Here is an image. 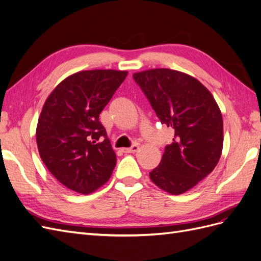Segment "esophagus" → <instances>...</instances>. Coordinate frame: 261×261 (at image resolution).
I'll list each match as a JSON object with an SVG mask.
<instances>
[{
  "instance_id": "obj_1",
  "label": "esophagus",
  "mask_w": 261,
  "mask_h": 261,
  "mask_svg": "<svg viewBox=\"0 0 261 261\" xmlns=\"http://www.w3.org/2000/svg\"><path fill=\"white\" fill-rule=\"evenodd\" d=\"M138 149H139L138 145H133L130 148H124L123 151L126 153H134V152H136Z\"/></svg>"
}]
</instances>
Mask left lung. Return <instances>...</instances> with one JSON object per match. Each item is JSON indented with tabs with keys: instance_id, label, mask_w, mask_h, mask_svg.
I'll use <instances>...</instances> for the list:
<instances>
[{
	"instance_id": "1",
	"label": "left lung",
	"mask_w": 261,
	"mask_h": 261,
	"mask_svg": "<svg viewBox=\"0 0 261 261\" xmlns=\"http://www.w3.org/2000/svg\"><path fill=\"white\" fill-rule=\"evenodd\" d=\"M162 124L174 129L160 164L149 173L172 195L193 188L213 171L223 147V121L211 92L196 78L169 68L133 75Z\"/></svg>"
}]
</instances>
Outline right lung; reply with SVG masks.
Here are the masks:
<instances>
[{"label":"right lung","instance_id":"obj_1","mask_svg":"<svg viewBox=\"0 0 261 261\" xmlns=\"http://www.w3.org/2000/svg\"><path fill=\"white\" fill-rule=\"evenodd\" d=\"M126 76L125 70H83L61 82L44 102L36 130L39 153L51 174L76 193L96 191L115 168L99 115Z\"/></svg>","mask_w":261,"mask_h":261}]
</instances>
